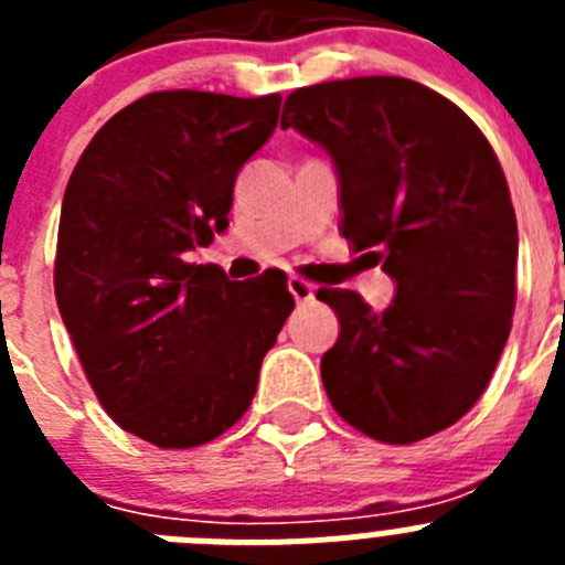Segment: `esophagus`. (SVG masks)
Returning a JSON list of instances; mask_svg holds the SVG:
<instances>
[{
  "mask_svg": "<svg viewBox=\"0 0 565 565\" xmlns=\"http://www.w3.org/2000/svg\"><path fill=\"white\" fill-rule=\"evenodd\" d=\"M288 291H291V297L297 299V302H311L313 291H317V288H313L308 279L291 277V279H288Z\"/></svg>",
  "mask_w": 565,
  "mask_h": 565,
  "instance_id": "esophagus-1",
  "label": "esophagus"
}]
</instances>
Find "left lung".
I'll return each mask as SVG.
<instances>
[{
	"label": "left lung",
	"mask_w": 565,
	"mask_h": 565,
	"mask_svg": "<svg viewBox=\"0 0 565 565\" xmlns=\"http://www.w3.org/2000/svg\"><path fill=\"white\" fill-rule=\"evenodd\" d=\"M279 124L331 154L342 234L396 282L379 313L319 288L339 317L322 356L333 411L384 444L447 430L487 391L515 313L518 223L495 152L463 109L398 76L294 89Z\"/></svg>",
	"instance_id": "obj_1"
}]
</instances>
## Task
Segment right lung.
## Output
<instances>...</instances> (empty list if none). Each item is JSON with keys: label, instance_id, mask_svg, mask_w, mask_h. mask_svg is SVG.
I'll return each mask as SVG.
<instances>
[{"label": "right lung", "instance_id": "1", "mask_svg": "<svg viewBox=\"0 0 565 565\" xmlns=\"http://www.w3.org/2000/svg\"><path fill=\"white\" fill-rule=\"evenodd\" d=\"M282 96L163 89L115 113L70 174L53 286L104 411L189 450L248 411L294 311L282 274L232 282L186 252L226 232L234 178L277 127Z\"/></svg>", "mask_w": 565, "mask_h": 565}]
</instances>
